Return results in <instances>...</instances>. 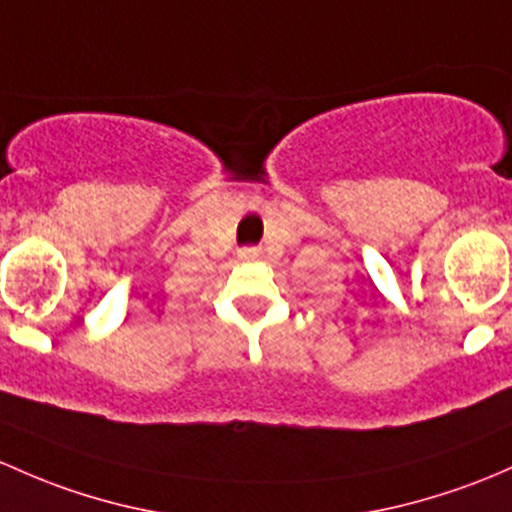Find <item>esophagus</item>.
<instances>
[{"instance_id": "1", "label": "esophagus", "mask_w": 512, "mask_h": 512, "mask_svg": "<svg viewBox=\"0 0 512 512\" xmlns=\"http://www.w3.org/2000/svg\"><path fill=\"white\" fill-rule=\"evenodd\" d=\"M238 257H240V260H245V262H252V260H257V257H260V250H257V247H242V250L238 252Z\"/></svg>"}]
</instances>
